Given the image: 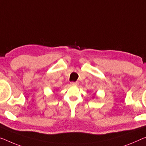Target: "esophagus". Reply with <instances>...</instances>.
Returning <instances> with one entry per match:
<instances>
[{"label":"esophagus","instance_id":"34e87169","mask_svg":"<svg viewBox=\"0 0 146 146\" xmlns=\"http://www.w3.org/2000/svg\"><path fill=\"white\" fill-rule=\"evenodd\" d=\"M78 85V82H70L71 86H77Z\"/></svg>","mask_w":146,"mask_h":146}]
</instances>
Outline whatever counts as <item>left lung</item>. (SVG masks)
<instances>
[{
  "instance_id": "8db88e82",
  "label": "left lung",
  "mask_w": 146,
  "mask_h": 146,
  "mask_svg": "<svg viewBox=\"0 0 146 146\" xmlns=\"http://www.w3.org/2000/svg\"><path fill=\"white\" fill-rule=\"evenodd\" d=\"M93 98H95V96H93Z\"/></svg>"
}]
</instances>
